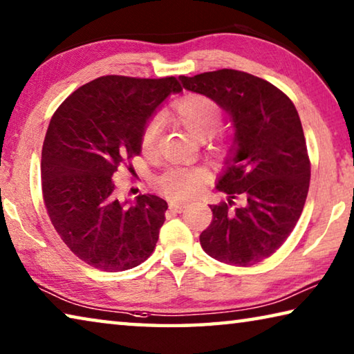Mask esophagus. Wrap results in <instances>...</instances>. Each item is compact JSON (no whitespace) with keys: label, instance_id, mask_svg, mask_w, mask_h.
<instances>
[{"label":"esophagus","instance_id":"1","mask_svg":"<svg viewBox=\"0 0 354 354\" xmlns=\"http://www.w3.org/2000/svg\"><path fill=\"white\" fill-rule=\"evenodd\" d=\"M185 206H187V205H185V203H181V201H170L169 203V207L171 209L173 212H183Z\"/></svg>","mask_w":354,"mask_h":354}]
</instances>
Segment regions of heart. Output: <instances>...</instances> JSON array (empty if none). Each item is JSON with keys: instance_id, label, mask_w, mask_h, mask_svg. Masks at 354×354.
<instances>
[{"instance_id": "heart-1", "label": "heart", "mask_w": 354, "mask_h": 354, "mask_svg": "<svg viewBox=\"0 0 354 354\" xmlns=\"http://www.w3.org/2000/svg\"><path fill=\"white\" fill-rule=\"evenodd\" d=\"M173 111L183 127L201 140L212 137L223 122V112L220 106L212 98L198 93L185 95L178 100L173 106ZM162 124V117L154 115L143 127L140 149L145 156H153L156 153ZM206 179L207 171L201 167H170L158 176L156 183L171 198H189L200 192Z\"/></svg>"}]
</instances>
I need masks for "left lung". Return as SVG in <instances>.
Wrapping results in <instances>:
<instances>
[{
    "label": "left lung",
    "mask_w": 354,
    "mask_h": 354,
    "mask_svg": "<svg viewBox=\"0 0 354 354\" xmlns=\"http://www.w3.org/2000/svg\"><path fill=\"white\" fill-rule=\"evenodd\" d=\"M179 81L212 98L234 124V143L217 181L230 198L211 206L201 247L230 266H254L286 242L306 203L310 162L298 112L273 84L245 71L223 68ZM237 196L244 205L231 212Z\"/></svg>",
    "instance_id": "8db88e82"
}]
</instances>
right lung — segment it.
I'll list each match as a JSON object with an SVG mask.
<instances>
[{
  "instance_id": "1",
  "label": "right lung",
  "mask_w": 354,
  "mask_h": 354,
  "mask_svg": "<svg viewBox=\"0 0 354 354\" xmlns=\"http://www.w3.org/2000/svg\"><path fill=\"white\" fill-rule=\"evenodd\" d=\"M176 77L101 76L57 107L41 148V192L64 243L103 272L134 268L151 256L167 201H120L113 173L140 154V134L159 104L181 92Z\"/></svg>"
}]
</instances>
